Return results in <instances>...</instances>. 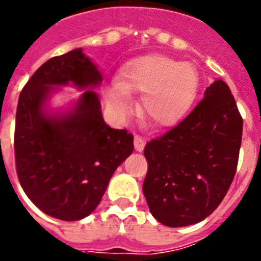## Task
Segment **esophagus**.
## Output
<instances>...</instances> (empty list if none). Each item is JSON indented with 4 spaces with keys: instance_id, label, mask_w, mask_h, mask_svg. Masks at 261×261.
Returning a JSON list of instances; mask_svg holds the SVG:
<instances>
[{
    "instance_id": "1",
    "label": "esophagus",
    "mask_w": 261,
    "mask_h": 261,
    "mask_svg": "<svg viewBox=\"0 0 261 261\" xmlns=\"http://www.w3.org/2000/svg\"><path fill=\"white\" fill-rule=\"evenodd\" d=\"M145 144H146V141H145L141 136H138V135L135 136V149H136V150H137V151L144 150Z\"/></svg>"
}]
</instances>
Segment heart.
Returning <instances> with one entry per match:
<instances>
[{
	"instance_id": "1",
	"label": "heart",
	"mask_w": 261,
	"mask_h": 261,
	"mask_svg": "<svg viewBox=\"0 0 261 261\" xmlns=\"http://www.w3.org/2000/svg\"><path fill=\"white\" fill-rule=\"evenodd\" d=\"M199 71L193 64L153 53L124 64L116 85L106 91V102L115 114L124 117L130 111L128 95H142L141 116L165 128L187 116L199 93Z\"/></svg>"
}]
</instances>
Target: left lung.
<instances>
[{
  "instance_id": "1",
  "label": "left lung",
  "mask_w": 261,
  "mask_h": 261,
  "mask_svg": "<svg viewBox=\"0 0 261 261\" xmlns=\"http://www.w3.org/2000/svg\"><path fill=\"white\" fill-rule=\"evenodd\" d=\"M242 130L234 96L217 80L181 123L147 142L142 191L158 222L190 226L216 211L237 171Z\"/></svg>"
}]
</instances>
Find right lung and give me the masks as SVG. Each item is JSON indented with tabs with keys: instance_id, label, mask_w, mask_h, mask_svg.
I'll list each match as a JSON object with an SVG mask.
<instances>
[{
	"instance_id": "obj_1",
	"label": "right lung",
	"mask_w": 261,
	"mask_h": 261,
	"mask_svg": "<svg viewBox=\"0 0 261 261\" xmlns=\"http://www.w3.org/2000/svg\"><path fill=\"white\" fill-rule=\"evenodd\" d=\"M98 66L77 48L52 57L19 95L14 133L17 174L34 204L53 218L78 221L93 213L115 170L133 151V135L105 123L93 89ZM62 86L85 89L68 110L47 107Z\"/></svg>"
}]
</instances>
